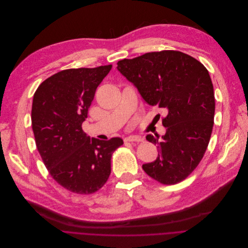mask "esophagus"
<instances>
[{"instance_id": "obj_1", "label": "esophagus", "mask_w": 248, "mask_h": 248, "mask_svg": "<svg viewBox=\"0 0 248 248\" xmlns=\"http://www.w3.org/2000/svg\"><path fill=\"white\" fill-rule=\"evenodd\" d=\"M124 140L125 141H131V142H134V141L140 142V141H142L143 139L141 137H138V136H129V137L125 138Z\"/></svg>"}]
</instances>
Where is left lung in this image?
Segmentation results:
<instances>
[{
	"instance_id": "left-lung-1",
	"label": "left lung",
	"mask_w": 248,
	"mask_h": 248,
	"mask_svg": "<svg viewBox=\"0 0 248 248\" xmlns=\"http://www.w3.org/2000/svg\"><path fill=\"white\" fill-rule=\"evenodd\" d=\"M117 69L151 106L164 109L162 140H146L158 147L155 161L143 171L163 185L185 180L202 161L214 125L213 84L205 66L179 51L146 53L117 62Z\"/></svg>"
}]
</instances>
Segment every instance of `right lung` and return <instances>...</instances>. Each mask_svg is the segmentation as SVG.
Wrapping results in <instances>:
<instances>
[{"instance_id":"right-lung-1","label":"right lung","mask_w":248,"mask_h":248,"mask_svg":"<svg viewBox=\"0 0 248 248\" xmlns=\"http://www.w3.org/2000/svg\"><path fill=\"white\" fill-rule=\"evenodd\" d=\"M112 65L71 68L46 79L33 96L31 121L37 150L49 175L78 194H91L107 183L120 138L90 139L82 130L97 86Z\"/></svg>"}]
</instances>
